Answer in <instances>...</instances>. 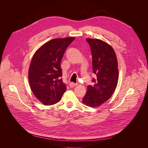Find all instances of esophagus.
I'll use <instances>...</instances> for the list:
<instances>
[{
    "mask_svg": "<svg viewBox=\"0 0 148 148\" xmlns=\"http://www.w3.org/2000/svg\"><path fill=\"white\" fill-rule=\"evenodd\" d=\"M77 83H70V84H69V86L70 88H73V87H75L76 86H77Z\"/></svg>",
    "mask_w": 148,
    "mask_h": 148,
    "instance_id": "1",
    "label": "esophagus"
}]
</instances>
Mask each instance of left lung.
I'll return each mask as SVG.
<instances>
[{
  "instance_id": "obj_1",
  "label": "left lung",
  "mask_w": 148,
  "mask_h": 148,
  "mask_svg": "<svg viewBox=\"0 0 148 148\" xmlns=\"http://www.w3.org/2000/svg\"><path fill=\"white\" fill-rule=\"evenodd\" d=\"M92 53L93 86L89 85L83 103L89 107H98L112 95L118 83L119 69L117 56L112 47L102 40L87 38Z\"/></svg>"
}]
</instances>
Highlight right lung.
Returning <instances> with one entry per match:
<instances>
[{
	"label": "right lung",
	"mask_w": 148,
	"mask_h": 148,
	"mask_svg": "<svg viewBox=\"0 0 148 148\" xmlns=\"http://www.w3.org/2000/svg\"><path fill=\"white\" fill-rule=\"evenodd\" d=\"M75 38L51 40L36 51L31 61L28 79L33 93L43 104L59 102L66 91L62 82L60 62L66 48Z\"/></svg>",
	"instance_id": "right-lung-1"
}]
</instances>
